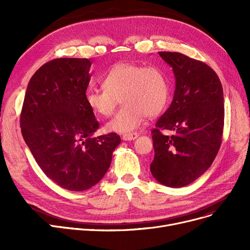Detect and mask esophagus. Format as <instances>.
Wrapping results in <instances>:
<instances>
[{
    "instance_id": "obj_1",
    "label": "esophagus",
    "mask_w": 250,
    "mask_h": 250,
    "mask_svg": "<svg viewBox=\"0 0 250 250\" xmlns=\"http://www.w3.org/2000/svg\"><path fill=\"white\" fill-rule=\"evenodd\" d=\"M139 137L138 133H129V134H125L123 135V140L124 141H132L135 140Z\"/></svg>"
}]
</instances>
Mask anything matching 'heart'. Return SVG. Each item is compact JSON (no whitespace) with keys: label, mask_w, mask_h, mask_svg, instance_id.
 <instances>
[{"label":"heart","mask_w":250,"mask_h":250,"mask_svg":"<svg viewBox=\"0 0 250 250\" xmlns=\"http://www.w3.org/2000/svg\"><path fill=\"white\" fill-rule=\"evenodd\" d=\"M102 90L87 91V104L94 113L108 117L120 97L124 105L106 128L121 134L136 129L147 115H158L166 107L169 98L166 76L155 65L117 62L102 78Z\"/></svg>","instance_id":"obj_1"}]
</instances>
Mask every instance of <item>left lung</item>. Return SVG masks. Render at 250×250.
I'll list each match as a JSON object with an SVG mask.
<instances>
[{"label":"left lung","mask_w":250,"mask_h":250,"mask_svg":"<svg viewBox=\"0 0 250 250\" xmlns=\"http://www.w3.org/2000/svg\"><path fill=\"white\" fill-rule=\"evenodd\" d=\"M158 54L172 68L175 91L152 130L150 169L161 185L177 188L198 179L215 160L224 127V95L219 77L205 62L179 52Z\"/></svg>","instance_id":"1"}]
</instances>
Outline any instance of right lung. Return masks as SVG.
Listing matches in <instances>:
<instances>
[{
	"instance_id": "right-lung-1",
	"label": "right lung",
	"mask_w": 250,
	"mask_h": 250,
	"mask_svg": "<svg viewBox=\"0 0 250 250\" xmlns=\"http://www.w3.org/2000/svg\"><path fill=\"white\" fill-rule=\"evenodd\" d=\"M88 59H56L39 68L26 90L20 126L23 139L44 174L61 188L86 190L107 172L121 137H99L88 106Z\"/></svg>"
}]
</instances>
